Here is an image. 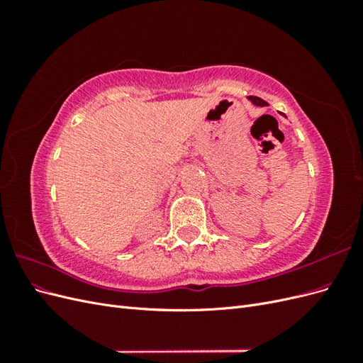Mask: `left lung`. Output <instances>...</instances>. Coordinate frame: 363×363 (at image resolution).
Here are the masks:
<instances>
[{
    "instance_id": "obj_1",
    "label": "left lung",
    "mask_w": 363,
    "mask_h": 363,
    "mask_svg": "<svg viewBox=\"0 0 363 363\" xmlns=\"http://www.w3.org/2000/svg\"><path fill=\"white\" fill-rule=\"evenodd\" d=\"M248 98V100L252 103V104H255V106H260V107H265V106H268V103L267 101H263L262 100V98H259V96H247Z\"/></svg>"
}]
</instances>
